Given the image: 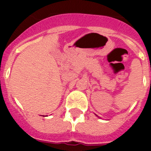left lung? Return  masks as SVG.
<instances>
[{"label": "left lung", "instance_id": "1", "mask_svg": "<svg viewBox=\"0 0 151 151\" xmlns=\"http://www.w3.org/2000/svg\"><path fill=\"white\" fill-rule=\"evenodd\" d=\"M96 116H97V115H96ZM97 117H98V116H97Z\"/></svg>", "mask_w": 151, "mask_h": 151}]
</instances>
